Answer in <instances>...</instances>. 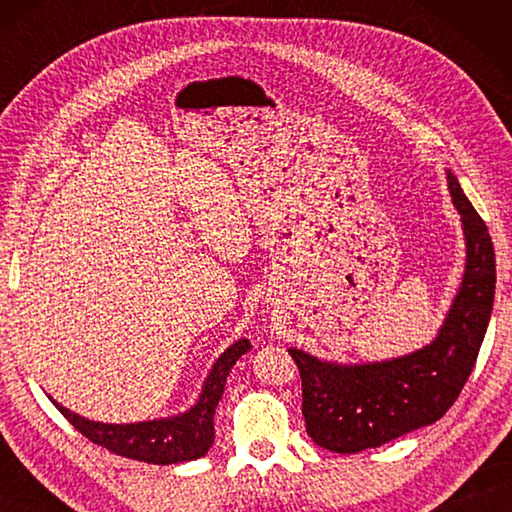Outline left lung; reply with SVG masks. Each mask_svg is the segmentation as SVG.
Returning <instances> with one entry per match:
<instances>
[{"mask_svg": "<svg viewBox=\"0 0 512 512\" xmlns=\"http://www.w3.org/2000/svg\"><path fill=\"white\" fill-rule=\"evenodd\" d=\"M462 215L466 268L458 297L431 345L369 365L321 363L288 350L301 374L308 436L334 453H358L440 420L469 380L495 299V250L484 220L449 171Z\"/></svg>", "mask_w": 512, "mask_h": 512, "instance_id": "1", "label": "left lung"}]
</instances>
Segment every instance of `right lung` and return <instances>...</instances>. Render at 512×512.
Here are the masks:
<instances>
[{
	"instance_id": "obj_1",
	"label": "right lung",
	"mask_w": 512,
	"mask_h": 512,
	"mask_svg": "<svg viewBox=\"0 0 512 512\" xmlns=\"http://www.w3.org/2000/svg\"><path fill=\"white\" fill-rule=\"evenodd\" d=\"M248 350L250 343L246 339H239L228 347L217 358L209 378H206L198 405L176 418L136 424H103L85 420L61 407L59 402H52L63 413V418H68L76 431L110 453L147 464H178L198 460L213 444V413L217 402L222 398L226 376L231 372L237 358Z\"/></svg>"
}]
</instances>
